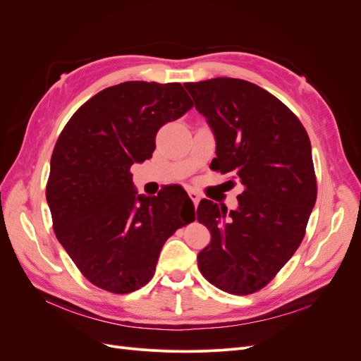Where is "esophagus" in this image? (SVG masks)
<instances>
[{"mask_svg": "<svg viewBox=\"0 0 361 361\" xmlns=\"http://www.w3.org/2000/svg\"><path fill=\"white\" fill-rule=\"evenodd\" d=\"M188 195H190V199L192 200L194 206L197 207V204H199V202H200V195H199L197 192H195L194 190H190V191H188Z\"/></svg>", "mask_w": 361, "mask_h": 361, "instance_id": "34e87169", "label": "esophagus"}]
</instances>
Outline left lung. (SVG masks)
<instances>
[{
	"label": "left lung",
	"mask_w": 361,
	"mask_h": 361,
	"mask_svg": "<svg viewBox=\"0 0 361 361\" xmlns=\"http://www.w3.org/2000/svg\"><path fill=\"white\" fill-rule=\"evenodd\" d=\"M183 85L215 134L214 170L244 187L235 211L200 202L197 220L209 228L211 243L197 256L199 269L224 292L255 293L305 235L318 194L309 135L285 104L253 82L212 78Z\"/></svg>",
	"instance_id": "1"
}]
</instances>
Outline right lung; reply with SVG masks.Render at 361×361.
I'll return each instance as SVG.
<instances>
[{"instance_id":"1","label":"right lung","mask_w":361,"mask_h":361,"mask_svg":"<svg viewBox=\"0 0 361 361\" xmlns=\"http://www.w3.org/2000/svg\"><path fill=\"white\" fill-rule=\"evenodd\" d=\"M191 108L179 82L128 81L90 97L61 130L47 183L52 227L94 286L113 293L145 286L164 243L194 215L178 185L146 197L130 174L134 162L152 158L159 128Z\"/></svg>"}]
</instances>
